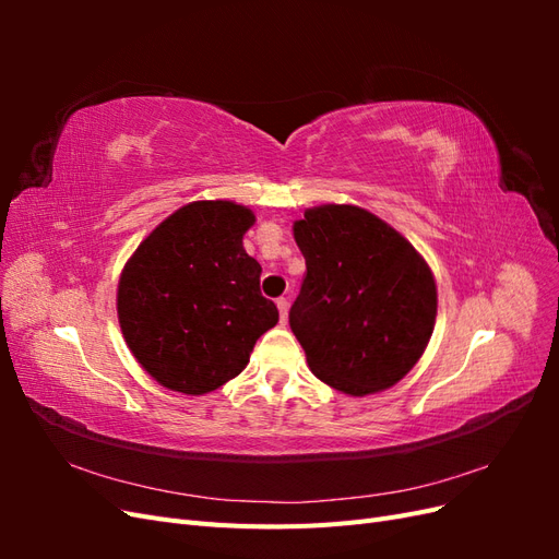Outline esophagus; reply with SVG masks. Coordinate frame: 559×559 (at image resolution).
I'll use <instances>...</instances> for the list:
<instances>
[{
	"instance_id": "34e87169",
	"label": "esophagus",
	"mask_w": 559,
	"mask_h": 559,
	"mask_svg": "<svg viewBox=\"0 0 559 559\" xmlns=\"http://www.w3.org/2000/svg\"><path fill=\"white\" fill-rule=\"evenodd\" d=\"M277 310H280V321L286 324V319H289V300L277 298Z\"/></svg>"
}]
</instances>
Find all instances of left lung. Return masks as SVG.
<instances>
[{
	"label": "left lung",
	"mask_w": 559,
	"mask_h": 559,
	"mask_svg": "<svg viewBox=\"0 0 559 559\" xmlns=\"http://www.w3.org/2000/svg\"><path fill=\"white\" fill-rule=\"evenodd\" d=\"M306 280L289 324L312 373L349 396L396 384L419 361L436 324L427 261L382 218L321 205L294 224Z\"/></svg>",
	"instance_id": "8db88e82"
}]
</instances>
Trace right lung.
<instances>
[{
    "mask_svg": "<svg viewBox=\"0 0 559 559\" xmlns=\"http://www.w3.org/2000/svg\"><path fill=\"white\" fill-rule=\"evenodd\" d=\"M251 210L198 200L165 218L132 253L118 282V324L146 373L173 392H214L249 364L277 324L261 296V265L242 247Z\"/></svg>",
    "mask_w": 559,
    "mask_h": 559,
    "instance_id": "right-lung-1",
    "label": "right lung"
}]
</instances>
